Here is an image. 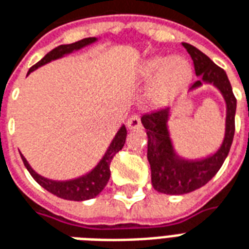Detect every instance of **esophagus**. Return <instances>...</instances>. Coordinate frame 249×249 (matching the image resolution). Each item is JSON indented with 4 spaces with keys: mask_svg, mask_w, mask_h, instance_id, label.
<instances>
[{
    "mask_svg": "<svg viewBox=\"0 0 249 249\" xmlns=\"http://www.w3.org/2000/svg\"><path fill=\"white\" fill-rule=\"evenodd\" d=\"M141 126V117L139 113H133L128 120V128L129 129H139Z\"/></svg>",
    "mask_w": 249,
    "mask_h": 249,
    "instance_id": "esophagus-1",
    "label": "esophagus"
}]
</instances>
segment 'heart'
<instances>
[{
  "label": "heart",
  "instance_id": "obj_1",
  "mask_svg": "<svg viewBox=\"0 0 249 249\" xmlns=\"http://www.w3.org/2000/svg\"><path fill=\"white\" fill-rule=\"evenodd\" d=\"M143 78L152 80L149 97L156 104H165L190 83V63L182 56H156L143 64Z\"/></svg>",
  "mask_w": 249,
  "mask_h": 249
}]
</instances>
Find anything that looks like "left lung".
<instances>
[{
    "instance_id": "8db88e82",
    "label": "left lung",
    "mask_w": 249,
    "mask_h": 249,
    "mask_svg": "<svg viewBox=\"0 0 249 249\" xmlns=\"http://www.w3.org/2000/svg\"><path fill=\"white\" fill-rule=\"evenodd\" d=\"M182 46L193 59L196 76H200L190 89L199 87L202 83L213 84L222 92L226 100L227 119L224 140L218 152L200 161H186L177 157L173 150L166 125L170 108L145 113L141 117V123L148 134V161L152 170V185L158 193L170 195L187 194L206 185L218 173L227 158L235 134L236 97L227 73L196 47L189 43H182Z\"/></svg>"
}]
</instances>
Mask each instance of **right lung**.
<instances>
[{
	"label": "right lung",
	"mask_w": 249,
	"mask_h": 249,
	"mask_svg": "<svg viewBox=\"0 0 249 249\" xmlns=\"http://www.w3.org/2000/svg\"><path fill=\"white\" fill-rule=\"evenodd\" d=\"M96 38H84L82 40H78L75 43L71 45H60L58 47H55L54 50H51L49 54L45 55V58L40 59L39 62L34 64L33 67L29 70L30 73L31 71H34L36 68L43 66V64L49 63L54 59H58L60 56H63L66 54L72 53L73 50H79L84 47V46L89 45L92 42H95ZM125 140H126V128L121 126V129L117 132L116 137L113 139L112 143L109 145V148L107 150L106 156L103 157L99 165H97L91 173H88L86 176L80 177L78 179H72V181H66V182H56L47 179L40 177L39 174H36V171L33 170L30 165L27 163L26 158L23 157L21 154L22 161L25 163V166L31 174V177L39 183L43 189L51 193V194L56 195L59 198H63L67 200H87L91 198H95L96 195H99L103 191V189L106 187L108 181H109L110 177V162L113 160L116 154L124 148Z\"/></svg>",
	"instance_id": "1"
}]
</instances>
